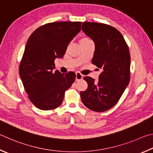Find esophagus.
<instances>
[{
    "mask_svg": "<svg viewBox=\"0 0 153 153\" xmlns=\"http://www.w3.org/2000/svg\"><path fill=\"white\" fill-rule=\"evenodd\" d=\"M82 77H83V76L80 72H76V78H75V79H76V81H81L82 79Z\"/></svg>",
    "mask_w": 153,
    "mask_h": 153,
    "instance_id": "esophagus-1",
    "label": "esophagus"
}]
</instances>
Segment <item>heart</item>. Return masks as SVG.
<instances>
[{"mask_svg": "<svg viewBox=\"0 0 153 153\" xmlns=\"http://www.w3.org/2000/svg\"><path fill=\"white\" fill-rule=\"evenodd\" d=\"M89 39L87 38V37H82V38L80 39V43L81 42H87V41H89Z\"/></svg>", "mask_w": 153, "mask_h": 153, "instance_id": "b5f03b06", "label": "heart"}]
</instances>
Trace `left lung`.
I'll use <instances>...</instances> for the list:
<instances>
[{"instance_id": "left-lung-1", "label": "left lung", "mask_w": 153, "mask_h": 153, "mask_svg": "<svg viewBox=\"0 0 153 153\" xmlns=\"http://www.w3.org/2000/svg\"><path fill=\"white\" fill-rule=\"evenodd\" d=\"M82 30L95 43L92 63L103 71L97 82L90 76L84 77L88 87L81 92V100L91 110L103 112L118 102L129 84V48L121 33L110 25L84 22Z\"/></svg>"}]
</instances>
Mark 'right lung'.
<instances>
[{
    "mask_svg": "<svg viewBox=\"0 0 153 153\" xmlns=\"http://www.w3.org/2000/svg\"><path fill=\"white\" fill-rule=\"evenodd\" d=\"M81 22L59 21L39 27L29 37L19 65V75L31 103L42 110H50L62 103L64 93L71 87L74 72L62 74L55 68L69 43L81 31Z\"/></svg>",
    "mask_w": 153,
    "mask_h": 153,
    "instance_id": "obj_1",
    "label": "right lung"
}]
</instances>
